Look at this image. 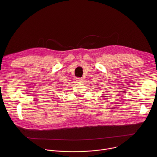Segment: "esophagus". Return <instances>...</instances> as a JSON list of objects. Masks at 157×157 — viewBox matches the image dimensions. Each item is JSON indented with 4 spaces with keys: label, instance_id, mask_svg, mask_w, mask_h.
<instances>
[{
    "label": "esophagus",
    "instance_id": "1",
    "mask_svg": "<svg viewBox=\"0 0 157 157\" xmlns=\"http://www.w3.org/2000/svg\"><path fill=\"white\" fill-rule=\"evenodd\" d=\"M76 81L78 82H82V78H76Z\"/></svg>",
    "mask_w": 157,
    "mask_h": 157
}]
</instances>
